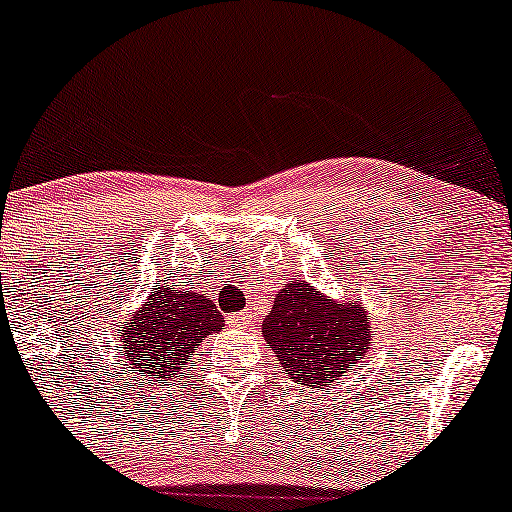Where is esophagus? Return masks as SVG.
Segmentation results:
<instances>
[{"mask_svg":"<svg viewBox=\"0 0 512 512\" xmlns=\"http://www.w3.org/2000/svg\"><path fill=\"white\" fill-rule=\"evenodd\" d=\"M229 322L233 326H243V329H245V326L250 324V315H248V312H238V315H231L229 317Z\"/></svg>","mask_w":512,"mask_h":512,"instance_id":"1","label":"esophagus"}]
</instances>
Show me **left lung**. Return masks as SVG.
Segmentation results:
<instances>
[{
	"mask_svg": "<svg viewBox=\"0 0 512 512\" xmlns=\"http://www.w3.org/2000/svg\"><path fill=\"white\" fill-rule=\"evenodd\" d=\"M262 334L283 372L315 389L355 369L374 336L360 300H334L300 279L276 293Z\"/></svg>",
	"mask_w": 512,
	"mask_h": 512,
	"instance_id": "1",
	"label": "left lung"
}]
</instances>
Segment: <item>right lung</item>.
Masks as SVG:
<instances>
[{
  "label": "right lung",
  "instance_id": "obj_1",
  "mask_svg": "<svg viewBox=\"0 0 512 512\" xmlns=\"http://www.w3.org/2000/svg\"><path fill=\"white\" fill-rule=\"evenodd\" d=\"M224 326L207 293L155 288L147 303L119 326L123 355L138 377L171 379L193 362L195 348Z\"/></svg>",
  "mask_w": 512,
  "mask_h": 512
}]
</instances>
